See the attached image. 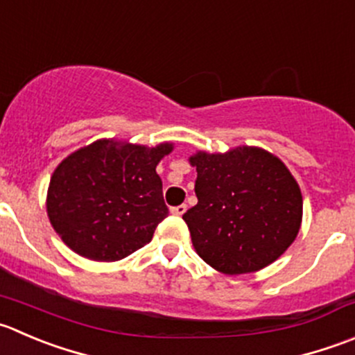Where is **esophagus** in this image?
Returning a JSON list of instances; mask_svg holds the SVG:
<instances>
[{"instance_id":"esophagus-1","label":"esophagus","mask_w":355,"mask_h":355,"mask_svg":"<svg viewBox=\"0 0 355 355\" xmlns=\"http://www.w3.org/2000/svg\"><path fill=\"white\" fill-rule=\"evenodd\" d=\"M170 211L173 213V215L180 216V215H184L185 211H187V205H178V206H173V208H171Z\"/></svg>"}]
</instances>
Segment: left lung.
I'll return each mask as SVG.
<instances>
[{
	"instance_id": "8db88e82",
	"label": "left lung",
	"mask_w": 355,
	"mask_h": 355,
	"mask_svg": "<svg viewBox=\"0 0 355 355\" xmlns=\"http://www.w3.org/2000/svg\"><path fill=\"white\" fill-rule=\"evenodd\" d=\"M198 205L182 218L199 257L218 272H257L300 230L302 192L279 157L258 147L191 156Z\"/></svg>"
}]
</instances>
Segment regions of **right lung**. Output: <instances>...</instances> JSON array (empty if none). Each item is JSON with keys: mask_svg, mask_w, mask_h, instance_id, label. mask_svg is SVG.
<instances>
[{"mask_svg": "<svg viewBox=\"0 0 355 355\" xmlns=\"http://www.w3.org/2000/svg\"><path fill=\"white\" fill-rule=\"evenodd\" d=\"M173 150L97 140L65 157L48 187L46 211L65 244L85 258L116 261L150 243L168 216L156 166Z\"/></svg>", "mask_w": 355, "mask_h": 355, "instance_id": "1", "label": "right lung"}]
</instances>
